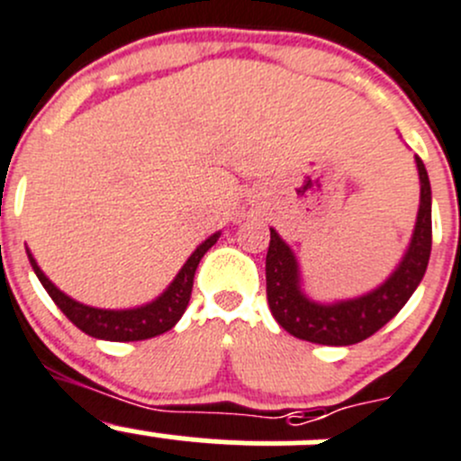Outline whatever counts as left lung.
<instances>
[{
    "instance_id": "obj_1",
    "label": "left lung",
    "mask_w": 461,
    "mask_h": 461,
    "mask_svg": "<svg viewBox=\"0 0 461 461\" xmlns=\"http://www.w3.org/2000/svg\"><path fill=\"white\" fill-rule=\"evenodd\" d=\"M421 185L417 222L408 249L396 270L378 288L351 299L315 302L302 288L299 263L290 245L270 227L266 257L267 303L281 329L306 342L347 347L367 339L405 306L426 275L432 248V191L428 171L414 158Z\"/></svg>"
}]
</instances>
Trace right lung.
Returning <instances> with one entry per match:
<instances>
[{
  "label": "right lung",
  "instance_id": "add662e5",
  "mask_svg": "<svg viewBox=\"0 0 461 461\" xmlns=\"http://www.w3.org/2000/svg\"><path fill=\"white\" fill-rule=\"evenodd\" d=\"M218 236H221V231L212 234L207 240H203V243L195 248V252L186 258V263L180 267L176 279L168 284V288L164 290L159 297L144 303V306L123 308V311L94 308L76 302V299H71L69 294H65L60 288H56V285L49 281V276L40 270V266L35 263L33 254H31L29 249H26V254H29L31 267H33V272L38 275L40 284L44 285L49 297L56 302V306L69 317L71 324H76L83 333L98 339H110V342H135V339H149L155 338V335L167 333V330H171L173 326L180 321L186 306H189L191 288H194V276L195 270H198L200 258H203L204 254H207V249L216 243Z\"/></svg>",
  "mask_w": 461,
  "mask_h": 461
}]
</instances>
